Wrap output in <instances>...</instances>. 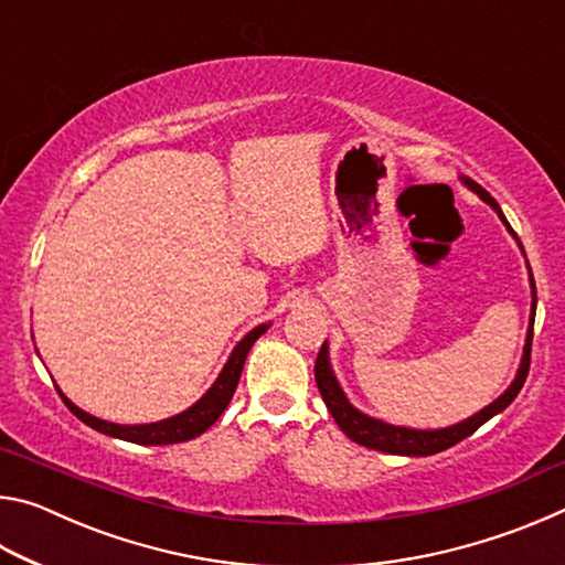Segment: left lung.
Returning a JSON list of instances; mask_svg holds the SVG:
<instances>
[{
    "label": "left lung",
    "instance_id": "left-lung-1",
    "mask_svg": "<svg viewBox=\"0 0 565 565\" xmlns=\"http://www.w3.org/2000/svg\"><path fill=\"white\" fill-rule=\"evenodd\" d=\"M458 181L468 189L473 191V194L481 199V202L489 204L499 218L505 226V232H509L515 242H519V236L511 228V224L505 222V216L501 212V206L495 199L486 191L481 184H476L471 177L466 174H458ZM519 248L523 254V246L519 242ZM525 256V254H523ZM529 266V262H525ZM529 284H531V317H529V331H525V341H523V353H521V363H519V371H515L513 381L509 384V388L503 391V394L491 401L489 406H483L481 411H476L473 416H468L463 420H458V424L451 426H444V428H411V426H396V424H388V420H381L374 418L369 414H363L356 406L351 404L349 396L343 394V388L339 384L337 374H333V366H331V356H329V341H323V347L317 356V366H313V374H317V386H319V394L323 398V404H327L329 414L337 420L339 428L343 434H347L351 441H356L359 446H366V448H374V451H384V454H396V456H434L438 451H446V448L456 446L458 441H463V438L471 436L478 426H483L486 420H491L493 416H499L501 411L511 404V401L519 396V391L523 388V381L529 376V366H531V341H533V319H535V284H533V274H531V266H529Z\"/></svg>",
    "mask_w": 565,
    "mask_h": 565
}]
</instances>
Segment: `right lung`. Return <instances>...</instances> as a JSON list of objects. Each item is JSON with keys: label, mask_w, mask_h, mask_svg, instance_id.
<instances>
[{"label": "right lung", "mask_w": 565, "mask_h": 565, "mask_svg": "<svg viewBox=\"0 0 565 565\" xmlns=\"http://www.w3.org/2000/svg\"><path fill=\"white\" fill-rule=\"evenodd\" d=\"M269 327H271V321L259 323V327H254L242 341L236 343L232 353H228L224 369L218 371L216 381L204 391L202 398L194 401L189 408L179 411V414L161 418V420H151V424H114V420H104V418L92 416L84 408L76 406L74 401L64 396V391L60 386H56V391H60L64 404L70 406V411L76 418L84 420V424L92 426L94 431H99L104 436L121 438V441L141 444V446H167V444L191 441V438L202 436L206 428H212L216 424V418L224 414V408L228 406V401H232L234 391H236L238 376H242V369H244L248 351H252L254 341L259 339L262 333L269 331Z\"/></svg>", "instance_id": "obj_1"}]
</instances>
